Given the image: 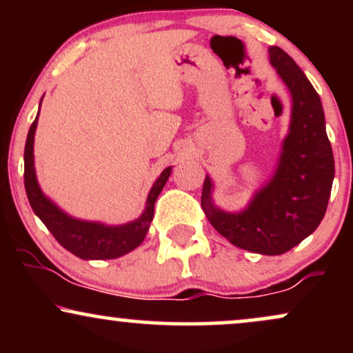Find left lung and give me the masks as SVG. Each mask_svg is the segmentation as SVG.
Masks as SVG:
<instances>
[{
  "label": "left lung",
  "instance_id": "1",
  "mask_svg": "<svg viewBox=\"0 0 353 353\" xmlns=\"http://www.w3.org/2000/svg\"><path fill=\"white\" fill-rule=\"evenodd\" d=\"M269 61L292 98L289 132L275 171L244 209H221L214 182L205 176L201 204L205 217L230 244L255 254L281 255L319 228L329 204L335 164L317 91L281 48H269Z\"/></svg>",
  "mask_w": 353,
  "mask_h": 353
}]
</instances>
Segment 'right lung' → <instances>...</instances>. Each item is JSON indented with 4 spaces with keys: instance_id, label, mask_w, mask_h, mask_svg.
I'll return each instance as SVG.
<instances>
[{
    "instance_id": "right-lung-1",
    "label": "right lung",
    "mask_w": 353,
    "mask_h": 353,
    "mask_svg": "<svg viewBox=\"0 0 353 353\" xmlns=\"http://www.w3.org/2000/svg\"><path fill=\"white\" fill-rule=\"evenodd\" d=\"M38 116L31 124L24 145V188L36 216L41 219L43 224L64 249L84 261L117 259L139 247L152 222L157 196L164 189L172 168H165L161 172L149 190L143 214L134 221L119 225H108L104 222L76 219L56 205L39 188L34 169V134L38 128Z\"/></svg>"
}]
</instances>
